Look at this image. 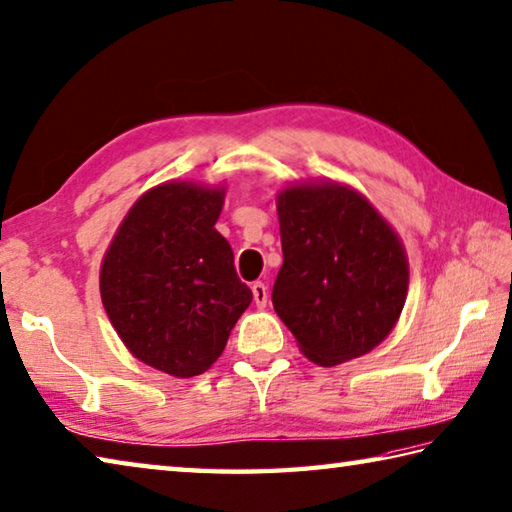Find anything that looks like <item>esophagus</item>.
I'll return each mask as SVG.
<instances>
[{
  "instance_id": "esophagus-1",
  "label": "esophagus",
  "mask_w": 512,
  "mask_h": 512,
  "mask_svg": "<svg viewBox=\"0 0 512 512\" xmlns=\"http://www.w3.org/2000/svg\"><path fill=\"white\" fill-rule=\"evenodd\" d=\"M250 288H253V300H255V304L259 306V309H264L266 302H268V288H266L262 282H255Z\"/></svg>"
}]
</instances>
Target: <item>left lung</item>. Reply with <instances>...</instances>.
Masks as SVG:
<instances>
[{"mask_svg":"<svg viewBox=\"0 0 512 512\" xmlns=\"http://www.w3.org/2000/svg\"><path fill=\"white\" fill-rule=\"evenodd\" d=\"M275 201L284 253L275 313L315 365L365 356L405 306L410 264L401 237L345 183H291Z\"/></svg>","mask_w":512,"mask_h":512,"instance_id":"obj_1","label":"left lung"}]
</instances>
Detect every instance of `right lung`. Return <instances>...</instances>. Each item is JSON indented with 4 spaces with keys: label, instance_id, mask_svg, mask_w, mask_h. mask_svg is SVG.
Masks as SVG:
<instances>
[{
    "label": "right lung",
    "instance_id": "right-lung-1",
    "mask_svg": "<svg viewBox=\"0 0 512 512\" xmlns=\"http://www.w3.org/2000/svg\"><path fill=\"white\" fill-rule=\"evenodd\" d=\"M224 199V185H154L102 257L100 297L111 327L134 358L174 378L210 369L253 302L215 228Z\"/></svg>",
    "mask_w": 512,
    "mask_h": 512
}]
</instances>
